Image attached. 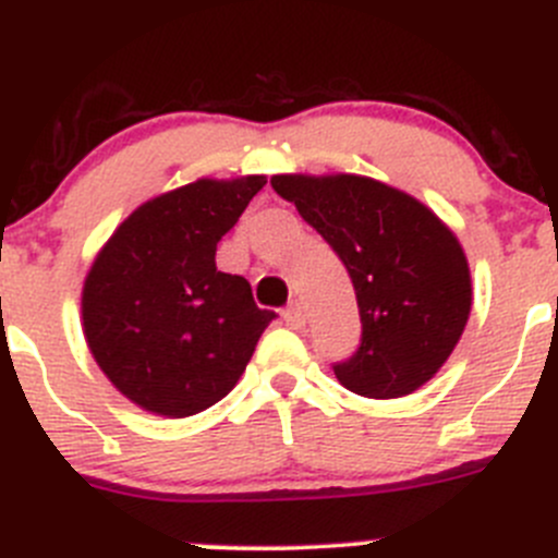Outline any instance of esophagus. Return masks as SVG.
Wrapping results in <instances>:
<instances>
[{
	"instance_id": "obj_1",
	"label": "esophagus",
	"mask_w": 558,
	"mask_h": 558,
	"mask_svg": "<svg viewBox=\"0 0 558 558\" xmlns=\"http://www.w3.org/2000/svg\"><path fill=\"white\" fill-rule=\"evenodd\" d=\"M283 319H286V325L291 327V330H303V327H305V314L296 303H291L289 308L283 311Z\"/></svg>"
}]
</instances>
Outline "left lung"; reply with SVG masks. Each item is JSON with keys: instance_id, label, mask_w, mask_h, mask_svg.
<instances>
[{"instance_id": "1", "label": "left lung", "mask_w": 558, "mask_h": 558, "mask_svg": "<svg viewBox=\"0 0 558 558\" xmlns=\"http://www.w3.org/2000/svg\"><path fill=\"white\" fill-rule=\"evenodd\" d=\"M350 272L361 343L332 363L368 399L408 397L449 361L471 314V272L454 233L424 203L366 175H275Z\"/></svg>"}]
</instances>
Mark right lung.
<instances>
[{
  "instance_id": "add662e5",
  "label": "right lung",
  "mask_w": 558,
  "mask_h": 558,
  "mask_svg": "<svg viewBox=\"0 0 558 558\" xmlns=\"http://www.w3.org/2000/svg\"><path fill=\"white\" fill-rule=\"evenodd\" d=\"M264 175L201 179L143 203L98 253L82 322L109 383L143 410L186 418L231 393L275 311L242 275L217 269V242L236 226Z\"/></svg>"
}]
</instances>
